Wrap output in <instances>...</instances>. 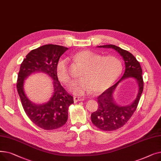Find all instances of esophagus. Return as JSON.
I'll use <instances>...</instances> for the list:
<instances>
[{
	"mask_svg": "<svg viewBox=\"0 0 161 161\" xmlns=\"http://www.w3.org/2000/svg\"><path fill=\"white\" fill-rule=\"evenodd\" d=\"M84 100V98L80 97H74V103L79 102V101H82Z\"/></svg>",
	"mask_w": 161,
	"mask_h": 161,
	"instance_id": "34e87169",
	"label": "esophagus"
}]
</instances>
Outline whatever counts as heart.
I'll return each mask as SVG.
<instances>
[{"instance_id":"b5f03b06","label":"heart","mask_w":161,"mask_h":161,"mask_svg":"<svg viewBox=\"0 0 161 161\" xmlns=\"http://www.w3.org/2000/svg\"><path fill=\"white\" fill-rule=\"evenodd\" d=\"M72 58L83 67L81 70V78L75 81L70 89L75 94L83 95L92 90L95 93L102 92L119 77L122 64L117 57L100 55L89 50L78 52ZM56 74L62 83L69 85L72 81L69 61L67 58L59 59L56 65Z\"/></svg>"}]
</instances>
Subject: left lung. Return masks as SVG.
<instances>
[{
	"label": "left lung",
	"mask_w": 161,
	"mask_h": 161,
	"mask_svg": "<svg viewBox=\"0 0 161 161\" xmlns=\"http://www.w3.org/2000/svg\"><path fill=\"white\" fill-rule=\"evenodd\" d=\"M98 47L112 48L123 57L125 64V71L119 81L109 87L97 98L98 108L91 114V121L97 127L104 131H112L119 129L125 125L136 111L143 89L142 70L140 63L132 53L115 45L100 46ZM129 77L138 81L139 91L134 102L126 107L117 105L113 99V92L116 86L123 79Z\"/></svg>",
	"instance_id": "left-lung-1"
}]
</instances>
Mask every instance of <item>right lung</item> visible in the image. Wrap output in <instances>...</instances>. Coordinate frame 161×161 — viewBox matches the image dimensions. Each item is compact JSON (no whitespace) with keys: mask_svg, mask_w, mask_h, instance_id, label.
I'll return each mask as SVG.
<instances>
[{"mask_svg":"<svg viewBox=\"0 0 161 161\" xmlns=\"http://www.w3.org/2000/svg\"><path fill=\"white\" fill-rule=\"evenodd\" d=\"M69 49L64 46L47 44L32 49L21 64L17 80V89L25 114L38 127L47 130L61 127L67 121L69 106L73 97L61 86L56 74V65L59 58ZM35 71L44 72L54 80L53 97L44 105L32 103L23 91L24 80Z\"/></svg>","mask_w":161,"mask_h":161,"instance_id":"obj_1","label":"right lung"}]
</instances>
